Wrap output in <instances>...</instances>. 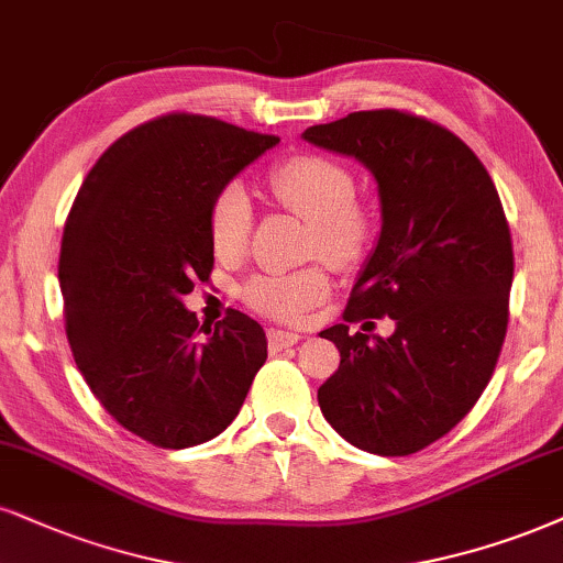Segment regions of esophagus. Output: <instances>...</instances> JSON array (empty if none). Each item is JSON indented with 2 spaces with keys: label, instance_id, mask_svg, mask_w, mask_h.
Instances as JSON below:
<instances>
[{
  "label": "esophagus",
  "instance_id": "34e87169",
  "mask_svg": "<svg viewBox=\"0 0 563 563\" xmlns=\"http://www.w3.org/2000/svg\"><path fill=\"white\" fill-rule=\"evenodd\" d=\"M268 346L271 350H287V346H292L300 342V334H295V331H279V329H268Z\"/></svg>",
  "mask_w": 563,
  "mask_h": 563
}]
</instances>
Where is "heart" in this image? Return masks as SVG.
Instances as JSON below:
<instances>
[{
    "instance_id": "b5f03b06",
    "label": "heart",
    "mask_w": 563,
    "mask_h": 563,
    "mask_svg": "<svg viewBox=\"0 0 563 563\" xmlns=\"http://www.w3.org/2000/svg\"><path fill=\"white\" fill-rule=\"evenodd\" d=\"M274 198L310 221L308 255L334 266H352L365 255L373 238V219L355 200L357 185L344 164L321 154H295L268 172ZM253 234V206L240 185H224L208 206V240L221 261L245 253ZM331 276L325 266L289 274H258L242 284L240 297L255 313L276 321H297L325 300Z\"/></svg>"
}]
</instances>
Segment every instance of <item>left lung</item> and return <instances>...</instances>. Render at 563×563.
<instances>
[{
  "label": "left lung",
  "instance_id": "left-lung-1",
  "mask_svg": "<svg viewBox=\"0 0 563 563\" xmlns=\"http://www.w3.org/2000/svg\"><path fill=\"white\" fill-rule=\"evenodd\" d=\"M302 137L363 162L384 217L344 323L321 331L342 360L318 405L352 446L415 454L475 407L501 355L515 279L501 198L462 137L412 112H352ZM384 314L398 323L388 340L349 334Z\"/></svg>",
  "mask_w": 563,
  "mask_h": 563
}]
</instances>
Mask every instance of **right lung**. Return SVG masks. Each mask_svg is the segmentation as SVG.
I'll return each mask as SVG.
<instances>
[{
    "instance_id": "obj_1",
    "label": "right lung",
    "mask_w": 563,
    "mask_h": 563,
    "mask_svg": "<svg viewBox=\"0 0 563 563\" xmlns=\"http://www.w3.org/2000/svg\"><path fill=\"white\" fill-rule=\"evenodd\" d=\"M276 143L217 117H156L103 151L69 208L59 253L69 350L101 407L158 449L217 439L266 363L253 318L229 308L203 329L183 295L211 276L213 196Z\"/></svg>"
}]
</instances>
